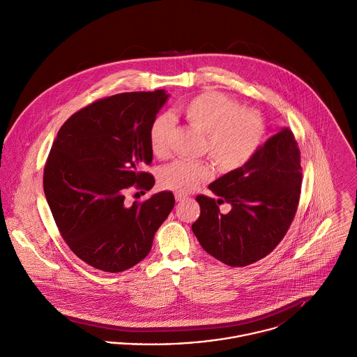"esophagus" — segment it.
Instances as JSON below:
<instances>
[{"label":"esophagus","mask_w":357,"mask_h":357,"mask_svg":"<svg viewBox=\"0 0 357 357\" xmlns=\"http://www.w3.org/2000/svg\"><path fill=\"white\" fill-rule=\"evenodd\" d=\"M187 197L184 195V194H176V201L177 202H181V201H184Z\"/></svg>","instance_id":"esophagus-1"}]
</instances>
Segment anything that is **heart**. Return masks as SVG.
Listing matches in <instances>:
<instances>
[{
    "instance_id": "b5f03b06",
    "label": "heart",
    "mask_w": 357,
    "mask_h": 357,
    "mask_svg": "<svg viewBox=\"0 0 357 357\" xmlns=\"http://www.w3.org/2000/svg\"><path fill=\"white\" fill-rule=\"evenodd\" d=\"M181 114L191 128L205 134L204 152L226 173L247 165L265 139L262 116L252 109H240L234 99L219 92L197 95L181 106ZM173 131L170 114L162 113L153 119L148 138L155 156L169 155ZM211 177V166L178 160L162 170L160 185L176 194H190Z\"/></svg>"
}]
</instances>
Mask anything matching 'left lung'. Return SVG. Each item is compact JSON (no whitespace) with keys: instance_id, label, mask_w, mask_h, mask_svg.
I'll list each match as a JSON object with an SVG mask.
<instances>
[{"instance_id":"8db88e82","label":"left lung","mask_w":357,"mask_h":357,"mask_svg":"<svg viewBox=\"0 0 357 357\" xmlns=\"http://www.w3.org/2000/svg\"><path fill=\"white\" fill-rule=\"evenodd\" d=\"M300 149L289 128H280L243 167L219 177L198 195L199 218L192 231L202 248L230 266H247L266 257L290 227L301 190ZM232 205L223 215L218 205Z\"/></svg>"}]
</instances>
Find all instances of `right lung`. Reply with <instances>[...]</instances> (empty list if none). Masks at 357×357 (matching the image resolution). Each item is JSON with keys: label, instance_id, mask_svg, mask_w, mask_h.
<instances>
[{"label": "right lung", "instance_id": "add662e5", "mask_svg": "<svg viewBox=\"0 0 357 357\" xmlns=\"http://www.w3.org/2000/svg\"><path fill=\"white\" fill-rule=\"evenodd\" d=\"M169 95L128 92L103 98L73 114L49 153L43 188L56 225L73 252L105 272H123L142 261L174 206L162 191L127 206L135 185L149 191L144 172L153 153L149 127Z\"/></svg>", "mask_w": 357, "mask_h": 357}]
</instances>
